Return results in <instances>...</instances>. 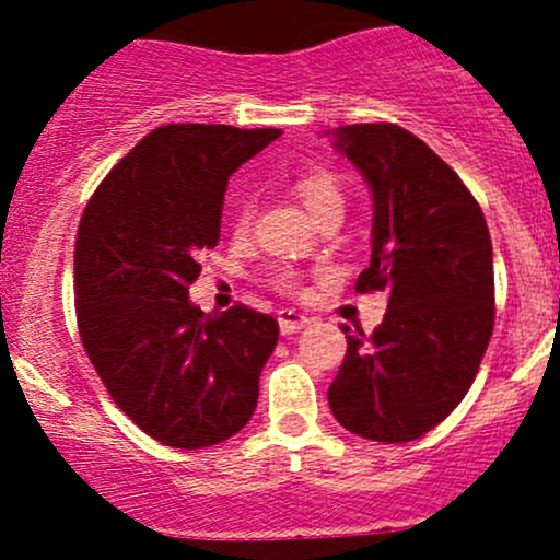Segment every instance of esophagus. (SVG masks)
<instances>
[{
  "mask_svg": "<svg viewBox=\"0 0 560 560\" xmlns=\"http://www.w3.org/2000/svg\"><path fill=\"white\" fill-rule=\"evenodd\" d=\"M308 316L295 312V308H284V312H279V327H281V336H292V332L303 330V327L308 325Z\"/></svg>",
  "mask_w": 560,
  "mask_h": 560,
  "instance_id": "obj_1",
  "label": "esophagus"
}]
</instances>
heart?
<instances>
[{"mask_svg": "<svg viewBox=\"0 0 560 560\" xmlns=\"http://www.w3.org/2000/svg\"><path fill=\"white\" fill-rule=\"evenodd\" d=\"M295 191L301 195L303 206L308 208L314 219L327 217V213H343V186L330 171L301 173L295 180ZM248 224H252V208L241 206L238 213H235V230L246 233ZM279 284L287 287V290H295V273L292 270L279 273Z\"/></svg>", "mask_w": 560, "mask_h": 560, "instance_id": "heart-1", "label": "heart"}]
</instances>
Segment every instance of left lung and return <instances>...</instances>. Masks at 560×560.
I'll use <instances>...</instances> for the list:
<instances>
[{
	"mask_svg": "<svg viewBox=\"0 0 560 560\" xmlns=\"http://www.w3.org/2000/svg\"><path fill=\"white\" fill-rule=\"evenodd\" d=\"M332 138L374 197L371 265L354 290L389 301L371 336L341 327L347 358L327 400L358 436L415 442L460 404L493 336V244L479 202L417 135L382 121Z\"/></svg>",
	"mask_w": 560,
	"mask_h": 560,
	"instance_id": "1",
	"label": "left lung"
}]
</instances>
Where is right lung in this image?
Returning <instances> with one entry per match:
<instances>
[{
	"mask_svg": "<svg viewBox=\"0 0 560 560\" xmlns=\"http://www.w3.org/2000/svg\"><path fill=\"white\" fill-rule=\"evenodd\" d=\"M281 129L165 124L89 200L75 238L83 349L118 409L175 450L235 436L257 409L279 322L189 301L197 254L219 244L228 178Z\"/></svg>",
	"mask_w": 560,
	"mask_h": 560,
	"instance_id": "1",
	"label": "right lung"
}]
</instances>
